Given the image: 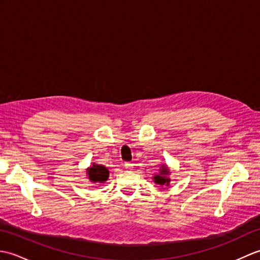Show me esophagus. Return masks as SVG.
I'll return each instance as SVG.
<instances>
[{"label":"esophagus","instance_id":"34e87169","mask_svg":"<svg viewBox=\"0 0 260 260\" xmlns=\"http://www.w3.org/2000/svg\"><path fill=\"white\" fill-rule=\"evenodd\" d=\"M124 168H125L127 171H131V170H133V168H134V164H132V163H129V162H127V163H125V164H124Z\"/></svg>","mask_w":260,"mask_h":260}]
</instances>
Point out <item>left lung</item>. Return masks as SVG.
<instances>
[{
  "instance_id": "obj_1",
  "label": "left lung",
  "mask_w": 260,
  "mask_h": 260,
  "mask_svg": "<svg viewBox=\"0 0 260 260\" xmlns=\"http://www.w3.org/2000/svg\"><path fill=\"white\" fill-rule=\"evenodd\" d=\"M170 174H171V170L168 167L167 164H161V168L158 169V173L154 174L153 176V181L155 184L159 185H165L169 186L170 185Z\"/></svg>"
}]
</instances>
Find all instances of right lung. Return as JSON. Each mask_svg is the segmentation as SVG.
<instances>
[{
  "mask_svg": "<svg viewBox=\"0 0 260 260\" xmlns=\"http://www.w3.org/2000/svg\"><path fill=\"white\" fill-rule=\"evenodd\" d=\"M86 176L91 183H105L109 178V170L102 164L92 163L86 169Z\"/></svg>",
  "mask_w": 260,
  "mask_h": 260,
  "instance_id": "obj_1",
  "label": "right lung"
}]
</instances>
